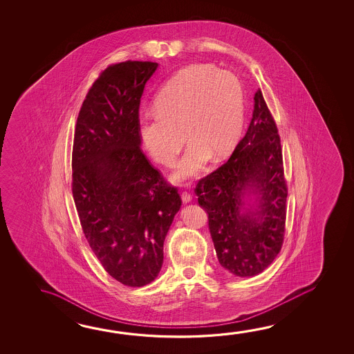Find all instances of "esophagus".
<instances>
[{
	"label": "esophagus",
	"mask_w": 354,
	"mask_h": 354,
	"mask_svg": "<svg viewBox=\"0 0 354 354\" xmlns=\"http://www.w3.org/2000/svg\"><path fill=\"white\" fill-rule=\"evenodd\" d=\"M181 200H183V203H184V204L190 203V201H192V194L187 192H181Z\"/></svg>",
	"instance_id": "1"
}]
</instances>
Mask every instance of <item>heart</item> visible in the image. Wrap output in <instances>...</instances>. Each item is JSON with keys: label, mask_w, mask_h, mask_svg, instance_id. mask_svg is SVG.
<instances>
[{"label": "heart", "mask_w": 354, "mask_h": 354, "mask_svg": "<svg viewBox=\"0 0 354 354\" xmlns=\"http://www.w3.org/2000/svg\"><path fill=\"white\" fill-rule=\"evenodd\" d=\"M243 120V89L235 75L198 64L180 71L156 97V108L139 114L145 149L164 167L174 164L189 139L173 180L198 174L206 162H218L235 148Z\"/></svg>", "instance_id": "obj_1"}]
</instances>
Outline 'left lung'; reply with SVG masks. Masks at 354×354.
<instances>
[{"mask_svg":"<svg viewBox=\"0 0 354 354\" xmlns=\"http://www.w3.org/2000/svg\"><path fill=\"white\" fill-rule=\"evenodd\" d=\"M277 131L259 89L245 137L229 160L195 189L209 215L218 262L239 277L266 270L283 242L287 186Z\"/></svg>","mask_w":354,"mask_h":354,"instance_id":"8db88e82","label":"left lung"}]
</instances>
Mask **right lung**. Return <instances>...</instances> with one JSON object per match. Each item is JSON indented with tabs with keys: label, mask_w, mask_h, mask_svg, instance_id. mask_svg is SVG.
<instances>
[{
	"label": "right lung",
	"mask_w": 354,
	"mask_h": 354,
	"mask_svg": "<svg viewBox=\"0 0 354 354\" xmlns=\"http://www.w3.org/2000/svg\"><path fill=\"white\" fill-rule=\"evenodd\" d=\"M158 66L127 61L104 69L75 125L72 192L82 229L103 268L129 287L158 277L181 206L176 187L140 149V98Z\"/></svg>",
	"instance_id": "add662e5"
}]
</instances>
